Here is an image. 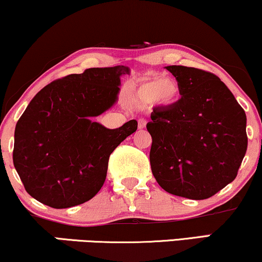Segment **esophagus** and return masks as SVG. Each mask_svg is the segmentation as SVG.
Returning <instances> with one entry per match:
<instances>
[{
    "label": "esophagus",
    "mask_w": 262,
    "mask_h": 262,
    "mask_svg": "<svg viewBox=\"0 0 262 262\" xmlns=\"http://www.w3.org/2000/svg\"><path fill=\"white\" fill-rule=\"evenodd\" d=\"M146 125H147V120L146 119H143V118H141V119H138V128H144L146 127Z\"/></svg>",
    "instance_id": "34e87169"
}]
</instances>
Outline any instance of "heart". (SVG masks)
Listing matches in <instances>:
<instances>
[{"mask_svg":"<svg viewBox=\"0 0 262 262\" xmlns=\"http://www.w3.org/2000/svg\"><path fill=\"white\" fill-rule=\"evenodd\" d=\"M180 86L173 79H144L135 91L138 102L149 104L158 102L160 104H171L179 98Z\"/></svg>","mask_w":262,"mask_h":262,"instance_id":"1","label":"heart"}]
</instances>
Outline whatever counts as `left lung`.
Instances as JSON below:
<instances>
[{"label": "left lung", "mask_w": 262, "mask_h": 262, "mask_svg": "<svg viewBox=\"0 0 262 262\" xmlns=\"http://www.w3.org/2000/svg\"><path fill=\"white\" fill-rule=\"evenodd\" d=\"M165 68L176 77L181 98L150 114L151 172L167 193L210 198L237 176L248 147L247 115L214 74Z\"/></svg>", "instance_id": "1"}]
</instances>
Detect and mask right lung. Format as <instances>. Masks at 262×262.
Instances as JSON below:
<instances>
[{"instance_id":"right-lung-1","label":"right lung","mask_w":262,"mask_h":262,"mask_svg":"<svg viewBox=\"0 0 262 262\" xmlns=\"http://www.w3.org/2000/svg\"><path fill=\"white\" fill-rule=\"evenodd\" d=\"M127 67L91 68L48 83L23 113L14 131L13 164L25 190L54 209L93 198L106 177L109 157L137 130V121L106 128L96 116L118 101Z\"/></svg>"}]
</instances>
